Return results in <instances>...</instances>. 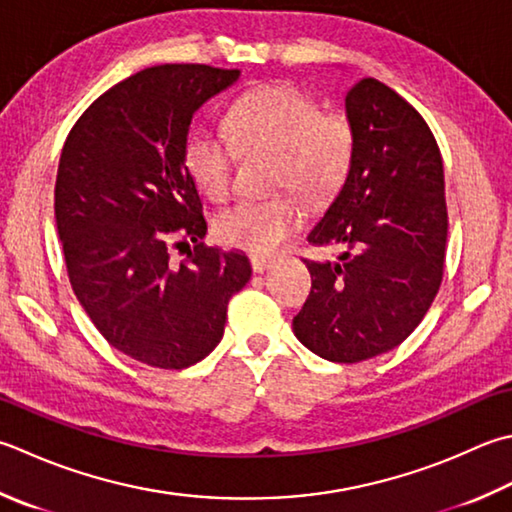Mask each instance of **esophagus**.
<instances>
[{
  "instance_id": "esophagus-1",
  "label": "esophagus",
  "mask_w": 512,
  "mask_h": 512,
  "mask_svg": "<svg viewBox=\"0 0 512 512\" xmlns=\"http://www.w3.org/2000/svg\"><path fill=\"white\" fill-rule=\"evenodd\" d=\"M270 264H273V257L270 255H250V266H253L255 273H264V270L270 268Z\"/></svg>"
}]
</instances>
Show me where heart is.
<instances>
[{"mask_svg": "<svg viewBox=\"0 0 512 512\" xmlns=\"http://www.w3.org/2000/svg\"><path fill=\"white\" fill-rule=\"evenodd\" d=\"M228 135L208 128L190 133L184 162L193 182L213 202L233 188L235 155H273V186L306 199L333 193L348 175L355 153L353 126L342 113H322L315 99L290 86H264L239 97L226 115ZM299 224L295 197L244 199L224 210L215 233L226 246L270 253Z\"/></svg>", "mask_w": 512, "mask_h": 512, "instance_id": "obj_1", "label": "heart"}]
</instances>
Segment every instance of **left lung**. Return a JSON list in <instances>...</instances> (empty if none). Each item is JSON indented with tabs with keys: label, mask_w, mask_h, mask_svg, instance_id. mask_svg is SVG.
<instances>
[{
	"label": "left lung",
	"mask_w": 512,
	"mask_h": 512,
	"mask_svg": "<svg viewBox=\"0 0 512 512\" xmlns=\"http://www.w3.org/2000/svg\"><path fill=\"white\" fill-rule=\"evenodd\" d=\"M355 153L346 182L308 242L335 259H304L313 277L293 333L315 355L357 364L399 346L444 277V166L428 124L393 88L364 77L348 90Z\"/></svg>",
	"instance_id": "obj_1"
}]
</instances>
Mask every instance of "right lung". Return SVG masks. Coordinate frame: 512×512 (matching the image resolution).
Instances as JSON below:
<instances>
[{
	"instance_id": "obj_1",
	"label": "right lung",
	"mask_w": 512,
	"mask_h": 512,
	"mask_svg": "<svg viewBox=\"0 0 512 512\" xmlns=\"http://www.w3.org/2000/svg\"><path fill=\"white\" fill-rule=\"evenodd\" d=\"M206 64L144 68L108 88L70 128L55 222L70 286L110 346L182 370L222 342L230 297L250 279L239 250L202 244V199L184 164L190 119L235 84ZM198 246L179 267L169 246Z\"/></svg>"
}]
</instances>
